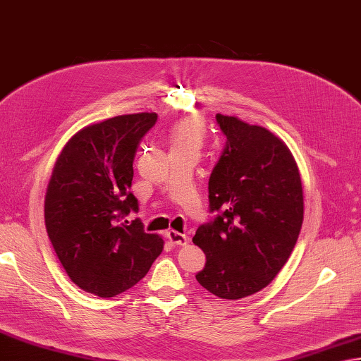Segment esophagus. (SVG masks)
I'll return each instance as SVG.
<instances>
[{"label": "esophagus", "instance_id": "34e87169", "mask_svg": "<svg viewBox=\"0 0 361 361\" xmlns=\"http://www.w3.org/2000/svg\"><path fill=\"white\" fill-rule=\"evenodd\" d=\"M166 237H168V240H170L171 245H176V246H187L188 245V237H185V235H182L176 231H168Z\"/></svg>", "mask_w": 361, "mask_h": 361}]
</instances>
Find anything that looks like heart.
<instances>
[{
    "instance_id": "1",
    "label": "heart",
    "mask_w": 361,
    "mask_h": 361,
    "mask_svg": "<svg viewBox=\"0 0 361 361\" xmlns=\"http://www.w3.org/2000/svg\"><path fill=\"white\" fill-rule=\"evenodd\" d=\"M205 140V128L200 120L190 118L173 124L166 134L170 152L200 154Z\"/></svg>"
}]
</instances>
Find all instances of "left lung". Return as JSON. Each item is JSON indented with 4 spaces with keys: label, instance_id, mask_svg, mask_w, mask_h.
Here are the masks:
<instances>
[{
    "label": "left lung",
    "instance_id": "obj_1",
    "mask_svg": "<svg viewBox=\"0 0 361 361\" xmlns=\"http://www.w3.org/2000/svg\"><path fill=\"white\" fill-rule=\"evenodd\" d=\"M224 151L209 179L213 221L193 243L205 254L196 281L221 299L263 290L283 268L304 219V191L291 151L273 132L216 114Z\"/></svg>",
    "mask_w": 361,
    "mask_h": 361
}]
</instances>
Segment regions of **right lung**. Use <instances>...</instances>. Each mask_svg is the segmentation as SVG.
Returning a JSON list of instances; mask_svg holds the SVG:
<instances>
[{
    "instance_id": "right-lung-1",
    "label": "right lung",
    "mask_w": 361,
    "mask_h": 361,
    "mask_svg": "<svg viewBox=\"0 0 361 361\" xmlns=\"http://www.w3.org/2000/svg\"><path fill=\"white\" fill-rule=\"evenodd\" d=\"M157 114L118 115L73 135L53 168L45 195V226L68 277L80 290L114 298L148 274L164 249L146 233L129 188L140 140Z\"/></svg>"
}]
</instances>
